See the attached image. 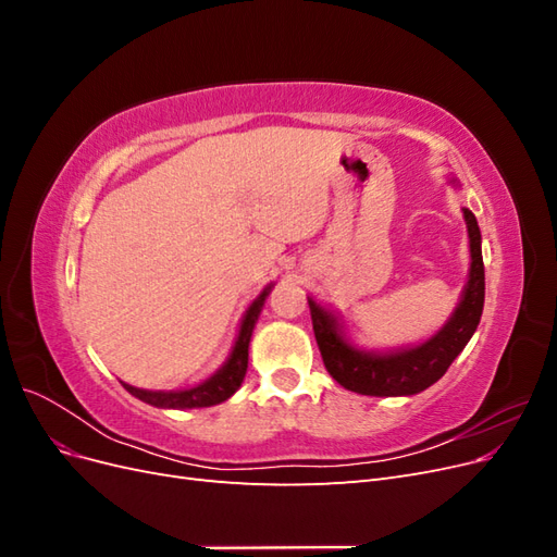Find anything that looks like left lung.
Wrapping results in <instances>:
<instances>
[{
    "label": "left lung",
    "mask_w": 557,
    "mask_h": 557,
    "mask_svg": "<svg viewBox=\"0 0 557 557\" xmlns=\"http://www.w3.org/2000/svg\"><path fill=\"white\" fill-rule=\"evenodd\" d=\"M469 232V281L462 290L460 305L448 323L425 344L391 352H367L346 342L339 320L309 297L313 334L330 376L346 391L374 397L416 395L440 381L450 362L460 356L483 313L485 269L481 256V230L476 215L462 209Z\"/></svg>",
    "instance_id": "1"
}]
</instances>
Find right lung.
Returning a JSON list of instances; mask_svg holds the SVG:
<instances>
[{"label": "right lung", "instance_id": "1", "mask_svg": "<svg viewBox=\"0 0 557 557\" xmlns=\"http://www.w3.org/2000/svg\"><path fill=\"white\" fill-rule=\"evenodd\" d=\"M272 293V285L260 293V297L252 301L248 311L242 318V327L237 334V342H234V348L230 352L227 362L218 369V372L207 379L205 383L193 385L188 391H144V387H134L125 385V391L134 397H139L141 401L150 404V407H160V409H201V407H213V404H221L230 399L237 387L242 385L246 376V367H248V344H250V334L252 327H256V320L262 311V305L267 295Z\"/></svg>", "mask_w": 557, "mask_h": 557}]
</instances>
